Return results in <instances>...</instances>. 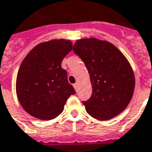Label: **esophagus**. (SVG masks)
<instances>
[{
	"label": "esophagus",
	"mask_w": 152,
	"mask_h": 152,
	"mask_svg": "<svg viewBox=\"0 0 152 152\" xmlns=\"http://www.w3.org/2000/svg\"><path fill=\"white\" fill-rule=\"evenodd\" d=\"M73 87H74V88H75V90H76V91H77V88H78V84H73Z\"/></svg>",
	"instance_id": "obj_1"
}]
</instances>
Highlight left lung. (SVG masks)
I'll list each match as a JSON object with an SVG mask.
<instances>
[{
    "label": "left lung",
    "mask_w": 152,
    "mask_h": 152,
    "mask_svg": "<svg viewBox=\"0 0 152 152\" xmlns=\"http://www.w3.org/2000/svg\"><path fill=\"white\" fill-rule=\"evenodd\" d=\"M74 53L85 64L92 94L83 102L87 112L98 120H108L124 112L132 98L135 80L125 56L112 43L96 38L77 40Z\"/></svg>",
    "instance_id": "left-lung-1"
}]
</instances>
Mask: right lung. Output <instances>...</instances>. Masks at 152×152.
<instances>
[{"label":"right lung","mask_w":152,"mask_h":152,"mask_svg":"<svg viewBox=\"0 0 152 152\" xmlns=\"http://www.w3.org/2000/svg\"><path fill=\"white\" fill-rule=\"evenodd\" d=\"M72 49L65 39L38 44L28 53L20 66L16 92L21 107L33 117L50 120L63 112L71 95L76 93L68 83L61 62Z\"/></svg>","instance_id":"1"}]
</instances>
